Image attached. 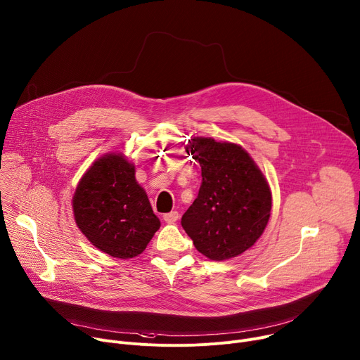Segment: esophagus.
Segmentation results:
<instances>
[{
	"mask_svg": "<svg viewBox=\"0 0 360 360\" xmlns=\"http://www.w3.org/2000/svg\"><path fill=\"white\" fill-rule=\"evenodd\" d=\"M178 219H179L178 211H171V212L163 214V220H165L167 224H174Z\"/></svg>",
	"mask_w": 360,
	"mask_h": 360,
	"instance_id": "1",
	"label": "esophagus"
}]
</instances>
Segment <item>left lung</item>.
I'll list each match as a JSON object with an SVG mask.
<instances>
[{
	"label": "left lung",
	"instance_id": "8db88e82",
	"mask_svg": "<svg viewBox=\"0 0 360 360\" xmlns=\"http://www.w3.org/2000/svg\"><path fill=\"white\" fill-rule=\"evenodd\" d=\"M188 143L186 152L200 162L202 184L181 224L195 249L211 260L242 255L268 226L269 184L250 155L236 143L201 136Z\"/></svg>",
	"mask_w": 360,
	"mask_h": 360
}]
</instances>
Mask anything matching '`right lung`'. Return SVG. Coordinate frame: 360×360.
Wrapping results in <instances>:
<instances>
[{"mask_svg":"<svg viewBox=\"0 0 360 360\" xmlns=\"http://www.w3.org/2000/svg\"><path fill=\"white\" fill-rule=\"evenodd\" d=\"M134 175V165L123 153H105L88 167L72 198L78 229L117 259L139 256L160 227Z\"/></svg>","mask_w":360,"mask_h":360,"instance_id":"1","label":"right lung"}]
</instances>
